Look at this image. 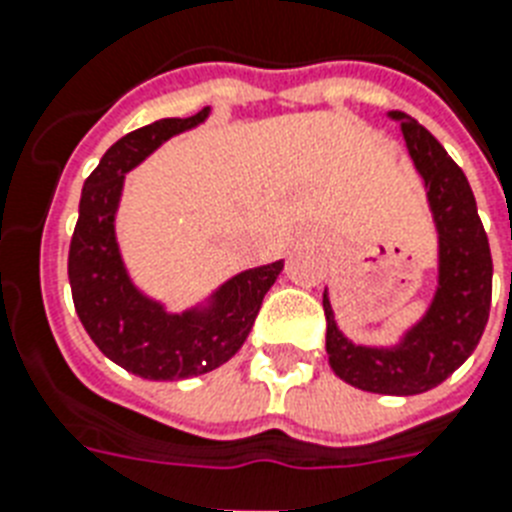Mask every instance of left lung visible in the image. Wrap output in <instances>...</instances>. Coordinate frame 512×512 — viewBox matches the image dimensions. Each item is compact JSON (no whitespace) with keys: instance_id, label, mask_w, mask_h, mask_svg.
<instances>
[{"instance_id":"obj_1","label":"left lung","mask_w":512,"mask_h":512,"mask_svg":"<svg viewBox=\"0 0 512 512\" xmlns=\"http://www.w3.org/2000/svg\"><path fill=\"white\" fill-rule=\"evenodd\" d=\"M389 118L400 120L407 152L429 189L439 231V286L426 315L394 347L352 344L336 328L328 292L323 310L336 376L363 392L407 397L442 384L476 350L492 305V252L463 170L418 120L405 112H389Z\"/></svg>"}]
</instances>
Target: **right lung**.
Wrapping results in <instances>:
<instances>
[{
	"mask_svg": "<svg viewBox=\"0 0 512 512\" xmlns=\"http://www.w3.org/2000/svg\"><path fill=\"white\" fill-rule=\"evenodd\" d=\"M207 115L210 107L191 118H162L115 141L83 184L70 239V292L86 334L112 363L152 381L202 376L228 363L242 350L263 297L284 270V260L244 270L207 305L186 313H168L128 276L115 239L123 178L162 141L199 126Z\"/></svg>",
	"mask_w": 512,
	"mask_h": 512,
	"instance_id": "obj_1",
	"label": "right lung"
}]
</instances>
